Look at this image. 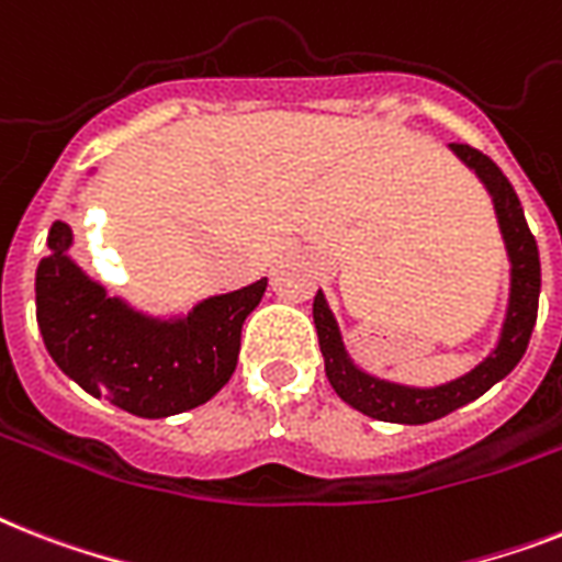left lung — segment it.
<instances>
[{
    "instance_id": "obj_1",
    "label": "left lung",
    "mask_w": 562,
    "mask_h": 562,
    "mask_svg": "<svg viewBox=\"0 0 562 562\" xmlns=\"http://www.w3.org/2000/svg\"><path fill=\"white\" fill-rule=\"evenodd\" d=\"M459 158H462L494 195L496 218L503 227L505 248L510 257V300L508 317H505L499 344L487 355L476 369L468 375L456 378L450 384L432 386V390H415V386L390 384L378 381L355 367L340 340V328L328 312L326 296L317 291L314 296V326H317V340L326 360V378L335 392L349 404L360 409L369 418L392 424H427L436 418H445L453 409L464 407L485 395L496 381H503L510 369L517 367L531 340L533 323H537V303H540V250L537 239L528 231L526 213L519 204V195L514 193L508 178L496 167L487 155L473 149L471 144H450Z\"/></svg>"
}]
</instances>
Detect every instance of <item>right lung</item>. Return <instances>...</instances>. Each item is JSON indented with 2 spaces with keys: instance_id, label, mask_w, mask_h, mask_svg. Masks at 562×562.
Segmentation results:
<instances>
[{
  "instance_id": "add662e5",
  "label": "right lung",
  "mask_w": 562,
  "mask_h": 562,
  "mask_svg": "<svg viewBox=\"0 0 562 562\" xmlns=\"http://www.w3.org/2000/svg\"><path fill=\"white\" fill-rule=\"evenodd\" d=\"M48 248L36 268V323L54 363L89 395L140 418H164L199 407L231 381L241 323L268 280L210 296L181 321H153L106 296L68 259L66 222H54Z\"/></svg>"
}]
</instances>
